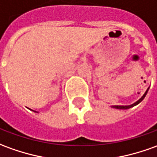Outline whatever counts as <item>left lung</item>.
I'll return each mask as SVG.
<instances>
[{"mask_svg": "<svg viewBox=\"0 0 157 157\" xmlns=\"http://www.w3.org/2000/svg\"><path fill=\"white\" fill-rule=\"evenodd\" d=\"M149 88H150V86H149V87L147 88V90L145 91V93L144 94L143 96L140 98L139 100H137L135 103H133V104H132V105H112L111 107H112V108H115V109H130V108H132V107H133V106H135V105H139L140 102L143 100L144 98H145V96H146V94H147L148 91H149Z\"/></svg>", "mask_w": 157, "mask_h": 157, "instance_id": "left-lung-1", "label": "left lung"}]
</instances>
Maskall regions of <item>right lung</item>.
<instances>
[{
	"label": "right lung",
	"mask_w": 157,
	"mask_h": 157,
	"mask_svg": "<svg viewBox=\"0 0 157 157\" xmlns=\"http://www.w3.org/2000/svg\"><path fill=\"white\" fill-rule=\"evenodd\" d=\"M30 110H32V111H34V112H36V113H38L37 111H36V110H33V109H30Z\"/></svg>",
	"instance_id": "1"
}]
</instances>
